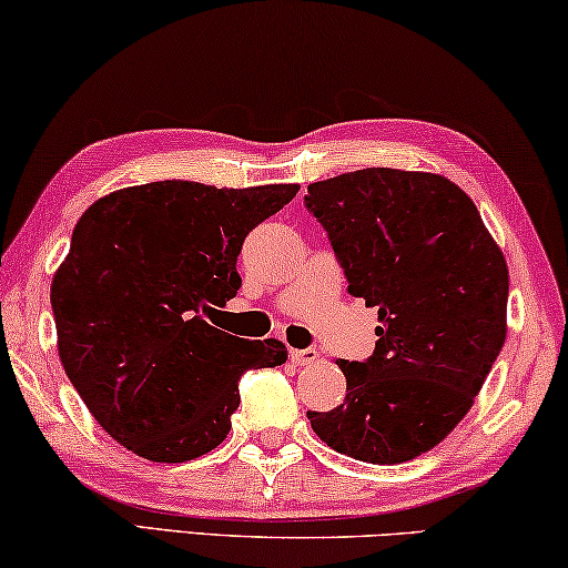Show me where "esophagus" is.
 I'll use <instances>...</instances> for the list:
<instances>
[{"label":"esophagus","mask_w":568,"mask_h":568,"mask_svg":"<svg viewBox=\"0 0 568 568\" xmlns=\"http://www.w3.org/2000/svg\"><path fill=\"white\" fill-rule=\"evenodd\" d=\"M291 362L298 366H311L313 362H318V351L316 348H293Z\"/></svg>","instance_id":"obj_1"}]
</instances>
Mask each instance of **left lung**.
<instances>
[{"instance_id":"obj_1","label":"left lung","mask_w":568,"mask_h":568,"mask_svg":"<svg viewBox=\"0 0 568 568\" xmlns=\"http://www.w3.org/2000/svg\"><path fill=\"white\" fill-rule=\"evenodd\" d=\"M305 206L348 293L379 311L374 354L338 358L346 399L311 427L354 460H414L470 412L506 344V257L470 196L427 171H351L311 184Z\"/></svg>"}]
</instances>
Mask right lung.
Returning a JSON list of instances; mask_svg holds the SVG:
<instances>
[{
    "mask_svg": "<svg viewBox=\"0 0 568 568\" xmlns=\"http://www.w3.org/2000/svg\"><path fill=\"white\" fill-rule=\"evenodd\" d=\"M298 189L171 179L119 189L83 212L50 303L62 368L115 443L151 463L206 455L232 427L240 376L285 364L277 338L230 336L212 316L240 291L250 230Z\"/></svg>",
    "mask_w": 568,
    "mask_h": 568,
    "instance_id": "obj_1",
    "label": "right lung"
}]
</instances>
